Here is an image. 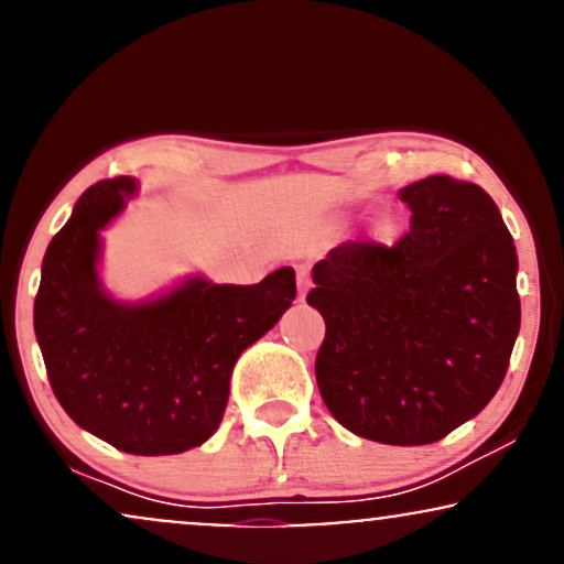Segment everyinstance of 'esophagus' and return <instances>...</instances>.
Listing matches in <instances>:
<instances>
[{"label": "esophagus", "instance_id": "obj_1", "mask_svg": "<svg viewBox=\"0 0 564 564\" xmlns=\"http://www.w3.org/2000/svg\"><path fill=\"white\" fill-rule=\"evenodd\" d=\"M295 280H297V301H303L311 288V276L306 267H295Z\"/></svg>", "mask_w": 564, "mask_h": 564}]
</instances>
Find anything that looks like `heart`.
<instances>
[{"label":"heart","mask_w":564,"mask_h":564,"mask_svg":"<svg viewBox=\"0 0 564 564\" xmlns=\"http://www.w3.org/2000/svg\"><path fill=\"white\" fill-rule=\"evenodd\" d=\"M367 235L372 242H386V240H390V235H393V221H390L388 216L375 218V221L369 224Z\"/></svg>","instance_id":"obj_1"}]
</instances>
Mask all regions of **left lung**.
Returning a JSON list of instances; mask_svg holds the SVG:
<instances>
[{"mask_svg":"<svg viewBox=\"0 0 564 564\" xmlns=\"http://www.w3.org/2000/svg\"><path fill=\"white\" fill-rule=\"evenodd\" d=\"M399 242H343L314 267L308 306L327 333L316 382L350 433L388 446L446 438L486 409L520 333L518 250L478 184L401 189Z\"/></svg>","mask_w":564,"mask_h":564,"instance_id":"1","label":"left lung"}]
</instances>
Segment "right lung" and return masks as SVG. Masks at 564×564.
<instances>
[{"label": "right lung", "mask_w": 564, "mask_h": 564, "mask_svg": "<svg viewBox=\"0 0 564 564\" xmlns=\"http://www.w3.org/2000/svg\"><path fill=\"white\" fill-rule=\"evenodd\" d=\"M137 195V178L91 184L52 237L33 301V333L59 406L118 452L182 454L216 433L231 369L295 297V271L258 284L189 276L144 303L99 282V231Z\"/></svg>", "instance_id": "add662e5"}]
</instances>
